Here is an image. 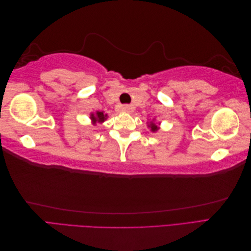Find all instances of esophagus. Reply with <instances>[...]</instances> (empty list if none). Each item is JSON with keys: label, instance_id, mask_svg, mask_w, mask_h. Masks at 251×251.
<instances>
[{"label": "esophagus", "instance_id": "1", "mask_svg": "<svg viewBox=\"0 0 251 251\" xmlns=\"http://www.w3.org/2000/svg\"><path fill=\"white\" fill-rule=\"evenodd\" d=\"M121 110H123L124 112H126V113H131V112H133L134 107L130 104H124L123 107H121Z\"/></svg>", "mask_w": 251, "mask_h": 251}]
</instances>
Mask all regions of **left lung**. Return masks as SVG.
Wrapping results in <instances>:
<instances>
[{
    "label": "left lung",
    "instance_id": "obj_1",
    "mask_svg": "<svg viewBox=\"0 0 251 251\" xmlns=\"http://www.w3.org/2000/svg\"><path fill=\"white\" fill-rule=\"evenodd\" d=\"M150 127H151V131H153V132H155V131H157L158 130V127H157V126L155 125V124H153V123H151L150 126H149Z\"/></svg>",
    "mask_w": 251,
    "mask_h": 251
}]
</instances>
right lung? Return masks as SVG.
<instances>
[{
	"mask_svg": "<svg viewBox=\"0 0 251 251\" xmlns=\"http://www.w3.org/2000/svg\"><path fill=\"white\" fill-rule=\"evenodd\" d=\"M105 118H107V114H103V112H97L96 115H94V114L91 115V119L93 120L94 124L102 123V121L105 120Z\"/></svg>",
	"mask_w": 251,
	"mask_h": 251,
	"instance_id": "1",
	"label": "right lung"
}]
</instances>
